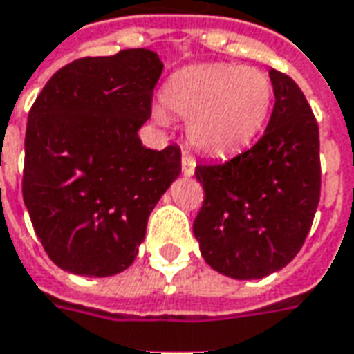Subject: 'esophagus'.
Here are the masks:
<instances>
[{
	"instance_id": "34e87169",
	"label": "esophagus",
	"mask_w": 354,
	"mask_h": 354,
	"mask_svg": "<svg viewBox=\"0 0 354 354\" xmlns=\"http://www.w3.org/2000/svg\"><path fill=\"white\" fill-rule=\"evenodd\" d=\"M182 172H184V176H194L195 172V159L187 153L182 155Z\"/></svg>"
}]
</instances>
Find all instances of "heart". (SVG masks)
Segmentation results:
<instances>
[{"label": "heart", "instance_id": "heart-1", "mask_svg": "<svg viewBox=\"0 0 354 354\" xmlns=\"http://www.w3.org/2000/svg\"><path fill=\"white\" fill-rule=\"evenodd\" d=\"M174 117L187 118L185 136L195 151L228 157L261 136L274 105L270 76L251 66L205 63L170 76L160 91ZM159 118L167 117L159 111Z\"/></svg>", "mask_w": 354, "mask_h": 354}]
</instances>
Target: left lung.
Returning <instances> with one entry per match:
<instances>
[{
	"label": "left lung",
	"instance_id": "left-lung-1",
	"mask_svg": "<svg viewBox=\"0 0 354 354\" xmlns=\"http://www.w3.org/2000/svg\"><path fill=\"white\" fill-rule=\"evenodd\" d=\"M274 109L263 138L234 159L197 165L205 199L194 222L205 263L259 280L291 263L320 201L318 122L288 74L270 71Z\"/></svg>",
	"mask_w": 354,
	"mask_h": 354
}]
</instances>
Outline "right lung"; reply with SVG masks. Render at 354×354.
I'll return each instance as SVG.
<instances>
[{
    "instance_id": "1",
    "label": "right lung",
    "mask_w": 354,
    "mask_h": 354,
    "mask_svg": "<svg viewBox=\"0 0 354 354\" xmlns=\"http://www.w3.org/2000/svg\"><path fill=\"white\" fill-rule=\"evenodd\" d=\"M162 63L149 49L59 68L28 113L22 199L49 259L105 278L134 263L147 218L182 172L178 145L143 147Z\"/></svg>"
}]
</instances>
